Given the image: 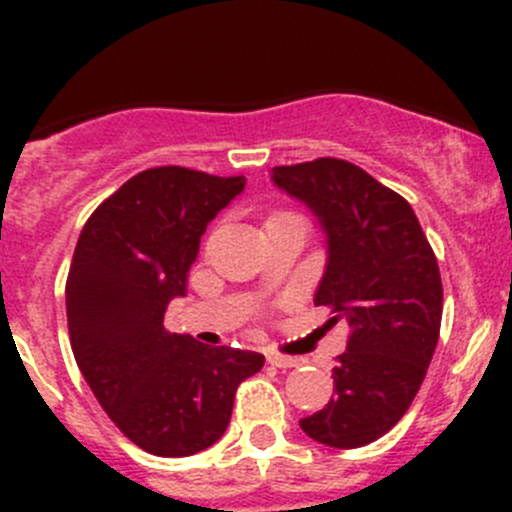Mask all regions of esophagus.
Returning a JSON list of instances; mask_svg holds the SVG:
<instances>
[{
	"label": "esophagus",
	"mask_w": 512,
	"mask_h": 512,
	"mask_svg": "<svg viewBox=\"0 0 512 512\" xmlns=\"http://www.w3.org/2000/svg\"><path fill=\"white\" fill-rule=\"evenodd\" d=\"M267 361H270L272 366H277V369H292V366L299 364L297 356H287V354H280V352L267 354Z\"/></svg>",
	"instance_id": "1"
}]
</instances>
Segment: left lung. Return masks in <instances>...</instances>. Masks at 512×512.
<instances>
[{
  "mask_svg": "<svg viewBox=\"0 0 512 512\" xmlns=\"http://www.w3.org/2000/svg\"><path fill=\"white\" fill-rule=\"evenodd\" d=\"M272 183L319 218L329 257L314 304L352 329L332 371L334 396L299 426L324 446H366L409 411L436 352V255L414 208L349 160L277 165Z\"/></svg>",
  "mask_w": 512,
  "mask_h": 512,
  "instance_id": "obj_1",
  "label": "left lung"
}]
</instances>
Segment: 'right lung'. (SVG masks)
<instances>
[{"label": "right lung", "mask_w": 512, "mask_h": 512, "mask_svg": "<svg viewBox=\"0 0 512 512\" xmlns=\"http://www.w3.org/2000/svg\"><path fill=\"white\" fill-rule=\"evenodd\" d=\"M242 188L245 175L148 168L98 205L76 242L66 280L76 364L123 436L153 456L213 446L240 381L265 364L257 352L205 347L163 327L205 227Z\"/></svg>", "instance_id": "obj_1"}]
</instances>
